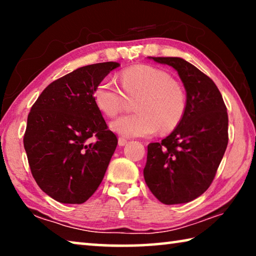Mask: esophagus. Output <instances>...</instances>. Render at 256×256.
<instances>
[{"label":"esophagus","instance_id":"esophagus-1","mask_svg":"<svg viewBox=\"0 0 256 256\" xmlns=\"http://www.w3.org/2000/svg\"><path fill=\"white\" fill-rule=\"evenodd\" d=\"M128 138H118V146H125L128 144Z\"/></svg>","mask_w":256,"mask_h":256}]
</instances>
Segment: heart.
I'll use <instances>...</instances> for the list:
<instances>
[{
  "instance_id": "1",
  "label": "heart",
  "mask_w": 256,
  "mask_h": 256,
  "mask_svg": "<svg viewBox=\"0 0 256 256\" xmlns=\"http://www.w3.org/2000/svg\"><path fill=\"white\" fill-rule=\"evenodd\" d=\"M120 86L112 79L98 82L94 100L98 110L108 118H115L136 99V112L120 116L112 123V130L125 138L151 136L159 131H172L180 123L186 110L183 86L170 73L150 66H136L124 70Z\"/></svg>"
}]
</instances>
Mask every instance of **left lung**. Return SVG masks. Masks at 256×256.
Returning a JSON list of instances; mask_svg holds the SVG:
<instances>
[{
	"instance_id": "left-lung-1",
	"label": "left lung",
	"mask_w": 256,
	"mask_h": 256,
	"mask_svg": "<svg viewBox=\"0 0 256 256\" xmlns=\"http://www.w3.org/2000/svg\"><path fill=\"white\" fill-rule=\"evenodd\" d=\"M178 72L186 110L166 138L148 146L146 184L164 204L194 200L209 188L228 144V114L214 82L180 58H152Z\"/></svg>"
}]
</instances>
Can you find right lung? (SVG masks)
<instances>
[{"label": "right lung", "instance_id": "obj_1", "mask_svg": "<svg viewBox=\"0 0 256 256\" xmlns=\"http://www.w3.org/2000/svg\"><path fill=\"white\" fill-rule=\"evenodd\" d=\"M116 62L76 68L50 84L30 110L24 146L38 186L60 203L81 204L96 192L118 146L94 100Z\"/></svg>", "mask_w": 256, "mask_h": 256}]
</instances>
